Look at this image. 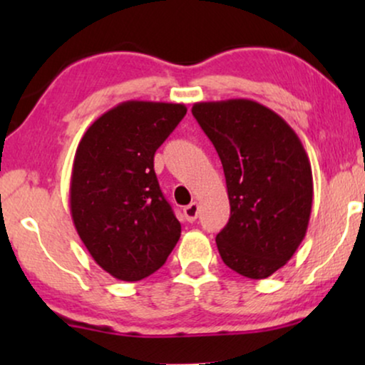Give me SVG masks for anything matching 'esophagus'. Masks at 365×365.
<instances>
[{
    "label": "esophagus",
    "instance_id": "34e87169",
    "mask_svg": "<svg viewBox=\"0 0 365 365\" xmlns=\"http://www.w3.org/2000/svg\"><path fill=\"white\" fill-rule=\"evenodd\" d=\"M197 214H199V206H197V202H191V204H189V206L184 207V217H186L189 222L196 221V219H197Z\"/></svg>",
    "mask_w": 365,
    "mask_h": 365
}]
</instances>
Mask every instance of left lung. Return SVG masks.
I'll list each match as a JSON object with an SVG mask.
<instances>
[{
	"instance_id": "1",
	"label": "left lung",
	"mask_w": 365,
	"mask_h": 365,
	"mask_svg": "<svg viewBox=\"0 0 365 365\" xmlns=\"http://www.w3.org/2000/svg\"><path fill=\"white\" fill-rule=\"evenodd\" d=\"M192 116L226 176L231 217L216 236L219 254L241 276L266 279L306 236L314 194L306 149L279 114L251 99L196 103Z\"/></svg>"
}]
</instances>
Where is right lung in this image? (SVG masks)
Here are the masks:
<instances>
[{
  "label": "right lung",
  "mask_w": 365,
  "mask_h": 365,
  "mask_svg": "<svg viewBox=\"0 0 365 365\" xmlns=\"http://www.w3.org/2000/svg\"><path fill=\"white\" fill-rule=\"evenodd\" d=\"M186 111L184 104L121 103L78 144L69 186L74 227L98 266L119 281L156 272L181 236L154 173V153Z\"/></svg>",
  "instance_id": "1"
}]
</instances>
